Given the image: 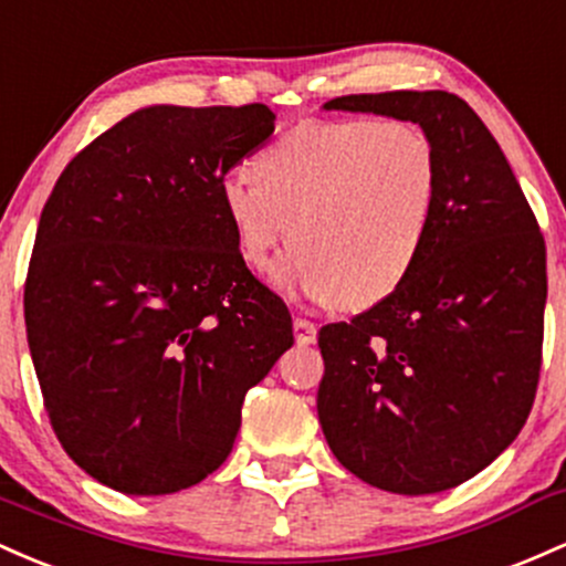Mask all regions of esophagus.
<instances>
[{"label": "esophagus", "mask_w": 566, "mask_h": 566, "mask_svg": "<svg viewBox=\"0 0 566 566\" xmlns=\"http://www.w3.org/2000/svg\"><path fill=\"white\" fill-rule=\"evenodd\" d=\"M294 336L300 345H313L315 336H317V326L313 321H307V317H296L294 321Z\"/></svg>", "instance_id": "34e87169"}]
</instances>
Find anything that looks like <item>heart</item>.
I'll use <instances>...</instances> for the list:
<instances>
[{"instance_id":"b5f03b06","label":"heart","mask_w":566,"mask_h":566,"mask_svg":"<svg viewBox=\"0 0 566 566\" xmlns=\"http://www.w3.org/2000/svg\"><path fill=\"white\" fill-rule=\"evenodd\" d=\"M253 181L221 184L240 259L342 310L385 302L420 262L438 206L436 144L406 119H307L253 157Z\"/></svg>"}]
</instances>
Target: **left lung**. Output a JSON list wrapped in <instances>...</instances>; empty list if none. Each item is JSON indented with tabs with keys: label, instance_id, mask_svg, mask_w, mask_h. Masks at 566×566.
<instances>
[{
	"label": "left lung",
	"instance_id": "1",
	"mask_svg": "<svg viewBox=\"0 0 566 566\" xmlns=\"http://www.w3.org/2000/svg\"><path fill=\"white\" fill-rule=\"evenodd\" d=\"M323 109L420 125L436 144L441 189L401 289L317 334V420L336 460L366 484L443 492L497 460L530 417L545 240L503 149L460 95H342Z\"/></svg>",
	"mask_w": 566,
	"mask_h": 566
}]
</instances>
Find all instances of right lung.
<instances>
[{"label":"right lung","mask_w":566,"mask_h":566,"mask_svg":"<svg viewBox=\"0 0 566 566\" xmlns=\"http://www.w3.org/2000/svg\"><path fill=\"white\" fill-rule=\"evenodd\" d=\"M275 130L249 106H144L63 168L23 315L61 447L104 486L170 494L232 452L245 392L294 345L219 189Z\"/></svg>","instance_id":"obj_1"}]
</instances>
